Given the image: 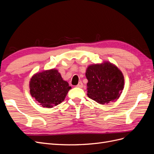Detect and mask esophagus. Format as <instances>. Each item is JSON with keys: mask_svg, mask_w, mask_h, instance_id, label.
Listing matches in <instances>:
<instances>
[{"mask_svg": "<svg viewBox=\"0 0 154 154\" xmlns=\"http://www.w3.org/2000/svg\"><path fill=\"white\" fill-rule=\"evenodd\" d=\"M76 87H79V88H82V87H83V83H82V82H80L78 83V84L76 85Z\"/></svg>", "mask_w": 154, "mask_h": 154, "instance_id": "esophagus-1", "label": "esophagus"}]
</instances>
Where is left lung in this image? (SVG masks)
<instances>
[{"instance_id": "1", "label": "left lung", "mask_w": 154, "mask_h": 154, "mask_svg": "<svg viewBox=\"0 0 154 154\" xmlns=\"http://www.w3.org/2000/svg\"><path fill=\"white\" fill-rule=\"evenodd\" d=\"M85 76L88 80L87 96L100 104L118 100L123 90V73L110 62L91 65Z\"/></svg>"}]
</instances>
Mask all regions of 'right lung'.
Here are the masks:
<instances>
[{
	"mask_svg": "<svg viewBox=\"0 0 154 154\" xmlns=\"http://www.w3.org/2000/svg\"><path fill=\"white\" fill-rule=\"evenodd\" d=\"M30 94L44 107L52 108L65 100L71 87L63 80L57 69L35 74L29 82Z\"/></svg>",
	"mask_w": 154,
	"mask_h": 154,
	"instance_id": "1",
	"label": "right lung"
}]
</instances>
